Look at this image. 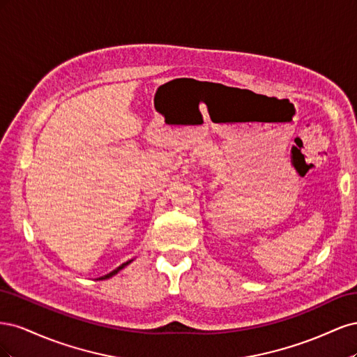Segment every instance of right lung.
<instances>
[{
    "instance_id": "right-lung-1",
    "label": "right lung",
    "mask_w": 357,
    "mask_h": 357,
    "mask_svg": "<svg viewBox=\"0 0 357 357\" xmlns=\"http://www.w3.org/2000/svg\"><path fill=\"white\" fill-rule=\"evenodd\" d=\"M131 262H132V261H128V262H125V264H122V265H121V266H117V268H116V269H114V271H112V273H110V274H107V275H104V277H100V278H98V280H105V278H110V277H113V275H116V274H117V273H119V271H121V269H122V268H125V266H126V265H128V264H131Z\"/></svg>"
}]
</instances>
